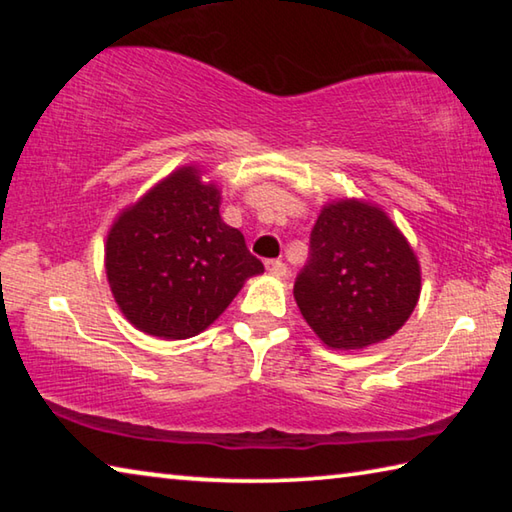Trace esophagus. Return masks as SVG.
<instances>
[{"mask_svg":"<svg viewBox=\"0 0 512 512\" xmlns=\"http://www.w3.org/2000/svg\"><path fill=\"white\" fill-rule=\"evenodd\" d=\"M266 271L271 273L273 277H284L289 273V268H287V264L282 262V259H268L266 262Z\"/></svg>","mask_w":512,"mask_h":512,"instance_id":"1","label":"esophagus"}]
</instances>
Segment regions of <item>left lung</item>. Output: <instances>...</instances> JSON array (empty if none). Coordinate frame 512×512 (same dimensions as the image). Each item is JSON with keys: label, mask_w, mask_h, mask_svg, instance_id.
I'll list each match as a JSON object with an SVG mask.
<instances>
[{"label": "left lung", "mask_w": 512, "mask_h": 512, "mask_svg": "<svg viewBox=\"0 0 512 512\" xmlns=\"http://www.w3.org/2000/svg\"><path fill=\"white\" fill-rule=\"evenodd\" d=\"M293 296L327 348L361 350L409 320L420 298V264L381 207L345 198L320 210Z\"/></svg>", "instance_id": "1"}]
</instances>
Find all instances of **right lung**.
Instances as JSON below:
<instances>
[{"mask_svg":"<svg viewBox=\"0 0 512 512\" xmlns=\"http://www.w3.org/2000/svg\"><path fill=\"white\" fill-rule=\"evenodd\" d=\"M221 192L196 167H180L126 207L106 239L115 302L144 334L189 339L235 300L264 264L219 214Z\"/></svg>","mask_w":512,"mask_h":512,"instance_id":"1","label":"right lung"}]
</instances>
